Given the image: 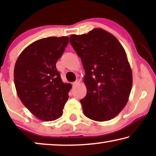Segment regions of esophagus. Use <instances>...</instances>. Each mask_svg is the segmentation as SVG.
<instances>
[{"label": "esophagus", "mask_w": 156, "mask_h": 156, "mask_svg": "<svg viewBox=\"0 0 156 156\" xmlns=\"http://www.w3.org/2000/svg\"><path fill=\"white\" fill-rule=\"evenodd\" d=\"M80 80H76L75 81V82H73V84H72V85H73V87H76L79 84H80Z\"/></svg>", "instance_id": "obj_1"}]
</instances>
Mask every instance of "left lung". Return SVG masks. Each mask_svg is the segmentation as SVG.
<instances>
[{
	"instance_id": "8db88e82",
	"label": "left lung",
	"mask_w": 156,
	"mask_h": 156,
	"mask_svg": "<svg viewBox=\"0 0 156 156\" xmlns=\"http://www.w3.org/2000/svg\"><path fill=\"white\" fill-rule=\"evenodd\" d=\"M69 42L86 74L87 92L80 100L84 114L94 121L111 120L125 107L131 91L132 71L124 49L101 28L70 35Z\"/></svg>"
}]
</instances>
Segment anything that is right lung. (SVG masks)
<instances>
[{
  "mask_svg": "<svg viewBox=\"0 0 156 156\" xmlns=\"http://www.w3.org/2000/svg\"><path fill=\"white\" fill-rule=\"evenodd\" d=\"M69 37H50L33 42L21 52L14 68L18 97L40 120L54 121L62 114L71 84L62 80L56 68Z\"/></svg>",
  "mask_w": 156,
  "mask_h": 156,
  "instance_id": "obj_1",
  "label": "right lung"
}]
</instances>
